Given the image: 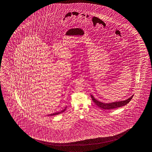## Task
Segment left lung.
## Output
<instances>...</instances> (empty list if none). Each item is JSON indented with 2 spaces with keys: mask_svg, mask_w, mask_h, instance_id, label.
<instances>
[{
  "mask_svg": "<svg viewBox=\"0 0 152 152\" xmlns=\"http://www.w3.org/2000/svg\"><path fill=\"white\" fill-rule=\"evenodd\" d=\"M91 97L92 98V99L93 100V102L97 105L98 107H99L101 109H104V110H111V109H116V108H118V107H120L126 105L132 99L133 96L130 97L126 100L120 101V102H116L110 103H104L102 102H99L98 100L96 99L92 95H91Z\"/></svg>",
  "mask_w": 152,
  "mask_h": 152,
  "instance_id": "1",
  "label": "left lung"
}]
</instances>
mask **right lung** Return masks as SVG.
Masks as SVG:
<instances>
[{
    "instance_id": "obj_1",
    "label": "right lung",
    "mask_w": 152,
    "mask_h": 152,
    "mask_svg": "<svg viewBox=\"0 0 152 152\" xmlns=\"http://www.w3.org/2000/svg\"><path fill=\"white\" fill-rule=\"evenodd\" d=\"M66 107H65V109L64 110H62L61 111H60V112L56 113H52V114H50V115H49L48 116H54V115H58V114H60V113H61L64 112L65 110H66Z\"/></svg>"
}]
</instances>
